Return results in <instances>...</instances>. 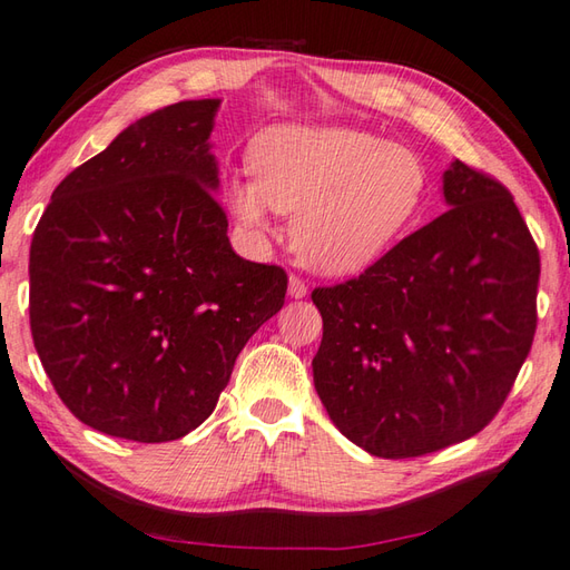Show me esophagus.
<instances>
[{
	"instance_id": "34e87169",
	"label": "esophagus",
	"mask_w": 570,
	"mask_h": 570,
	"mask_svg": "<svg viewBox=\"0 0 570 570\" xmlns=\"http://www.w3.org/2000/svg\"><path fill=\"white\" fill-rule=\"evenodd\" d=\"M289 295H293L295 299L307 295V285H305V281H302V277L289 275Z\"/></svg>"
}]
</instances>
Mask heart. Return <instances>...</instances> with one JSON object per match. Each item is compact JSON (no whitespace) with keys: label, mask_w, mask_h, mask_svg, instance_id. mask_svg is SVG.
Segmentation results:
<instances>
[{"label":"heart","mask_w":570,"mask_h":570,"mask_svg":"<svg viewBox=\"0 0 570 570\" xmlns=\"http://www.w3.org/2000/svg\"><path fill=\"white\" fill-rule=\"evenodd\" d=\"M253 177H230L226 204L253 234L293 216L309 268L352 275L391 250L421 214L428 174L411 149L352 127L285 125L255 139Z\"/></svg>","instance_id":"1"}]
</instances>
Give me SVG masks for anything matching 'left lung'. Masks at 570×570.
<instances>
[{
    "label": "left lung",
    "instance_id": "left-lung-1",
    "mask_svg": "<svg viewBox=\"0 0 570 570\" xmlns=\"http://www.w3.org/2000/svg\"><path fill=\"white\" fill-rule=\"evenodd\" d=\"M450 212L340 285L315 287L312 374L332 423L376 458H421L478 435L537 332L541 261L504 184L455 159Z\"/></svg>",
    "mask_w": 570,
    "mask_h": 570
}]
</instances>
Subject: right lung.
I'll return each instance as SVG.
<instances>
[{
  "label": "right lung",
  "mask_w": 570,
  "mask_h": 570,
  "mask_svg": "<svg viewBox=\"0 0 570 570\" xmlns=\"http://www.w3.org/2000/svg\"><path fill=\"white\" fill-rule=\"evenodd\" d=\"M216 110L181 100L132 122L58 184L33 230V346L66 409L112 438L167 443L199 428L285 302L281 265L228 243L212 191Z\"/></svg>",
  "instance_id": "obj_1"
}]
</instances>
